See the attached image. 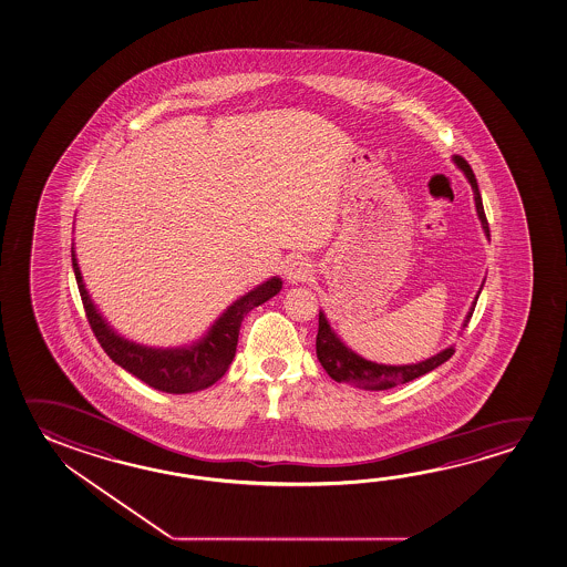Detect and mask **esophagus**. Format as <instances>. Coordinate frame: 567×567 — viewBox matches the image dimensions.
I'll list each match as a JSON object with an SVG mask.
<instances>
[{
  "instance_id": "1",
  "label": "esophagus",
  "mask_w": 567,
  "mask_h": 567,
  "mask_svg": "<svg viewBox=\"0 0 567 567\" xmlns=\"http://www.w3.org/2000/svg\"><path fill=\"white\" fill-rule=\"evenodd\" d=\"M284 274H286V279H288L289 284H303V281L311 278L313 270H311V264L296 258V260H289L286 264Z\"/></svg>"
}]
</instances>
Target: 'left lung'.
I'll use <instances>...</instances> for the list:
<instances>
[{"instance_id":"obj_1","label":"left lung","mask_w":567,"mask_h":567,"mask_svg":"<svg viewBox=\"0 0 567 567\" xmlns=\"http://www.w3.org/2000/svg\"><path fill=\"white\" fill-rule=\"evenodd\" d=\"M453 163L457 165L461 172L465 173L468 183H471V189L475 195V208L481 226L485 230L486 238H491V230H488V223H486L485 208H483V198L478 193V185H476L475 173L461 155H453ZM485 284V281H483ZM483 284L478 288V293L483 289ZM476 293L473 306L468 309L467 317L463 321V329L467 327L471 315L475 311ZM317 359L321 362V367L327 370V374L337 380V382H349L352 386L364 388V390H388V388L398 386V384H405L410 380L423 377L427 372L441 367L443 362H447L451 359V354L455 352L453 347H447L443 351L433 354L430 359L422 360V362H415V364H378L372 360L362 359L360 354L349 349L344 342L337 337L331 324L327 321L323 311H319V331H317Z\"/></svg>"}]
</instances>
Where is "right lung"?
Listing matches in <instances>:
<instances>
[{"label": "right lung", "mask_w": 567, "mask_h": 567, "mask_svg": "<svg viewBox=\"0 0 567 567\" xmlns=\"http://www.w3.org/2000/svg\"><path fill=\"white\" fill-rule=\"evenodd\" d=\"M72 270L79 284L86 319L99 339L100 347L110 359L116 362L117 367L140 378L147 386L162 390L167 394L198 392L213 386L216 380L225 377L236 354L244 317L250 313L254 307L261 306L271 297L278 296L281 289V279L274 276L260 284L258 288L248 291L246 296L236 299L233 306L216 319L207 334L200 337L198 341L187 347H175V349H153L140 342L127 341L126 337L117 334L110 327L109 321L100 313L99 307L94 306V301L89 296V289L82 281L74 248H72Z\"/></svg>", "instance_id": "add662e5"}]
</instances>
